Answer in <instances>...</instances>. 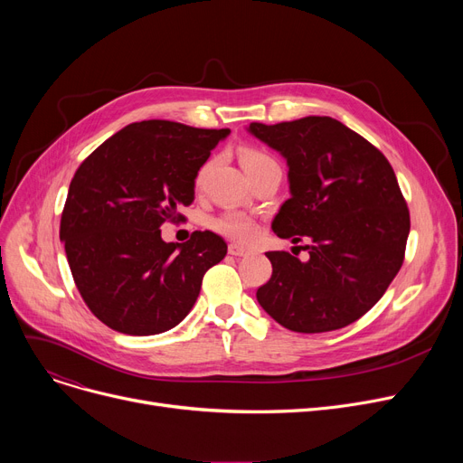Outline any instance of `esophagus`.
Returning a JSON list of instances; mask_svg holds the SVG:
<instances>
[{"mask_svg": "<svg viewBox=\"0 0 463 463\" xmlns=\"http://www.w3.org/2000/svg\"><path fill=\"white\" fill-rule=\"evenodd\" d=\"M229 253L234 255V257H241V255L250 253V248H246L244 244H238V241H231V244H229Z\"/></svg>", "mask_w": 463, "mask_h": 463, "instance_id": "1", "label": "esophagus"}]
</instances>
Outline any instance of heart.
I'll use <instances>...</instances> for the list:
<instances>
[{"mask_svg":"<svg viewBox=\"0 0 463 463\" xmlns=\"http://www.w3.org/2000/svg\"><path fill=\"white\" fill-rule=\"evenodd\" d=\"M240 161H241V166L248 170H253L264 163H272V156H269L262 150H257V148H241L240 150ZM204 166L201 170L199 175V182L203 180L204 173H206ZM212 227L219 232H223L227 236H232V238H238V240H250L253 234H255V222L251 217H248L246 213L241 212H236V210H229L222 215H217L212 219Z\"/></svg>","mask_w":463,"mask_h":463,"instance_id":"obj_1","label":"heart"}]
</instances>
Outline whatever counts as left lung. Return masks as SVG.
Instances as JSON below:
<instances>
[{
	"instance_id": "1",
	"label": "left lung",
	"mask_w": 463,
	"mask_h": 463,
	"mask_svg": "<svg viewBox=\"0 0 463 463\" xmlns=\"http://www.w3.org/2000/svg\"><path fill=\"white\" fill-rule=\"evenodd\" d=\"M253 137L288 165L287 199L272 222L279 238L300 241L309 259L269 251L272 278L257 290L281 326L317 334L368 313L400 272L409 210L388 159L366 138L328 116L276 126L253 124Z\"/></svg>"
}]
</instances>
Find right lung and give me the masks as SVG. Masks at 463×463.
<instances>
[{"mask_svg":"<svg viewBox=\"0 0 463 463\" xmlns=\"http://www.w3.org/2000/svg\"><path fill=\"white\" fill-rule=\"evenodd\" d=\"M229 129L178 121L129 124L91 152L71 180L60 240L90 311L109 328L152 335L185 319L225 240L194 231L185 244L161 238L194 199V178Z\"/></svg>","mask_w":463,"mask_h":463,"instance_id":"right-lung-1","label":"right lung"}]
</instances>
